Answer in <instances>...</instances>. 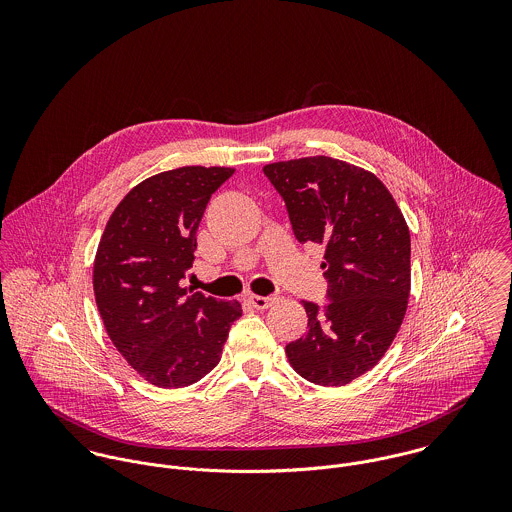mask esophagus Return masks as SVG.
Wrapping results in <instances>:
<instances>
[{
  "label": "esophagus",
  "instance_id": "esophagus-1",
  "mask_svg": "<svg viewBox=\"0 0 512 512\" xmlns=\"http://www.w3.org/2000/svg\"><path fill=\"white\" fill-rule=\"evenodd\" d=\"M248 303L256 309H268L276 303V297H262V295H248Z\"/></svg>",
  "mask_w": 512,
  "mask_h": 512
}]
</instances>
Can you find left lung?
Returning <instances> with one entry per match:
<instances>
[{
	"label": "left lung",
	"instance_id": "1",
	"mask_svg": "<svg viewBox=\"0 0 512 512\" xmlns=\"http://www.w3.org/2000/svg\"><path fill=\"white\" fill-rule=\"evenodd\" d=\"M264 175L282 195L295 238L321 244L327 303L303 301L307 333L286 345L305 380L343 386L392 345L410 297V230L384 183L325 155L278 161Z\"/></svg>",
	"mask_w": 512,
	"mask_h": 512
}]
</instances>
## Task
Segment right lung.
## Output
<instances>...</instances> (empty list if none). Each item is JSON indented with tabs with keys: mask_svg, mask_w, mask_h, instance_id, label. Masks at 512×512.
<instances>
[{
	"mask_svg": "<svg viewBox=\"0 0 512 512\" xmlns=\"http://www.w3.org/2000/svg\"><path fill=\"white\" fill-rule=\"evenodd\" d=\"M232 167L189 165L136 185L116 207L94 260V295L106 333L147 382L181 388L219 365L240 303L183 288L197 228Z\"/></svg>",
	"mask_w": 512,
	"mask_h": 512,
	"instance_id": "1",
	"label": "right lung"
}]
</instances>
